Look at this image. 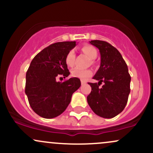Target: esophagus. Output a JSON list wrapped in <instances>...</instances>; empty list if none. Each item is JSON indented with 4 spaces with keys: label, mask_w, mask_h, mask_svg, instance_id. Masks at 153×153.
<instances>
[{
    "label": "esophagus",
    "mask_w": 153,
    "mask_h": 153,
    "mask_svg": "<svg viewBox=\"0 0 153 153\" xmlns=\"http://www.w3.org/2000/svg\"><path fill=\"white\" fill-rule=\"evenodd\" d=\"M85 83H86V82L83 81V80H81V85H85Z\"/></svg>",
    "instance_id": "esophagus-1"
}]
</instances>
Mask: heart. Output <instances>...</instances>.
I'll use <instances>...</instances> for the list:
<instances>
[{"label":"heart","instance_id":"heart-1","mask_svg":"<svg viewBox=\"0 0 153 153\" xmlns=\"http://www.w3.org/2000/svg\"><path fill=\"white\" fill-rule=\"evenodd\" d=\"M82 52L84 54H85L88 57L91 59H95L97 57L98 55V51L94 46L90 45H85L81 47ZM75 59V51L73 50H71L68 51V53L65 55V61L66 65L69 67H73L74 65ZM72 76L75 77V78H78L81 80H86L89 77L92 75V71L91 70H82L80 68H74L73 71H71Z\"/></svg>","mask_w":153,"mask_h":153}]
</instances>
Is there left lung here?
<instances>
[{"label":"left lung","instance_id":"1","mask_svg":"<svg viewBox=\"0 0 153 153\" xmlns=\"http://www.w3.org/2000/svg\"><path fill=\"white\" fill-rule=\"evenodd\" d=\"M90 43L99 50L101 65L94 77L99 82H88L91 92L87 97L88 103L99 117L113 118L127 105L131 76L122 54L114 47L101 40H92ZM102 82V87H99Z\"/></svg>","mask_w":153,"mask_h":153}]
</instances>
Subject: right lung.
Masks as SVG:
<instances>
[{"mask_svg":"<svg viewBox=\"0 0 153 153\" xmlns=\"http://www.w3.org/2000/svg\"><path fill=\"white\" fill-rule=\"evenodd\" d=\"M75 45L76 42L52 44L35 56L26 72L25 93L29 105L43 118H54L64 112L81 85L78 78L56 80L59 75L65 78L70 75L65 58Z\"/></svg>","mask_w":153,"mask_h":153,"instance_id":"right-lung-1","label":"right lung"}]
</instances>
